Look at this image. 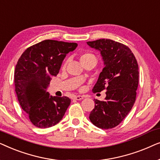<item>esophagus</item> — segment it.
<instances>
[{"mask_svg":"<svg viewBox=\"0 0 160 160\" xmlns=\"http://www.w3.org/2000/svg\"><path fill=\"white\" fill-rule=\"evenodd\" d=\"M83 98H84V96H82V95H76L73 97V99L76 100H82Z\"/></svg>","mask_w":160,"mask_h":160,"instance_id":"esophagus-1","label":"esophagus"}]
</instances>
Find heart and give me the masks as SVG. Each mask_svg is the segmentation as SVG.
I'll list each match as a JSON object with an SVG mask.
<instances>
[{
  "label": "heart",
  "instance_id": "b5f03b06",
  "mask_svg": "<svg viewBox=\"0 0 160 160\" xmlns=\"http://www.w3.org/2000/svg\"><path fill=\"white\" fill-rule=\"evenodd\" d=\"M79 60H80V62H82V64H84V63L89 62L96 63V62H97L96 56L93 53H92V52H82L79 56ZM65 67H66V62H65L64 64L62 65V68L65 69Z\"/></svg>",
  "mask_w": 160,
  "mask_h": 160
}]
</instances>
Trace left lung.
<instances>
[{
	"label": "left lung",
	"instance_id": "8db88e82",
	"mask_svg": "<svg viewBox=\"0 0 160 160\" xmlns=\"http://www.w3.org/2000/svg\"><path fill=\"white\" fill-rule=\"evenodd\" d=\"M99 50L105 67L92 89L94 93L106 90L104 101L97 99L89 119L101 129L115 128L132 109L138 86V65L130 48L111 39L87 42Z\"/></svg>",
	"mask_w": 160,
	"mask_h": 160
}]
</instances>
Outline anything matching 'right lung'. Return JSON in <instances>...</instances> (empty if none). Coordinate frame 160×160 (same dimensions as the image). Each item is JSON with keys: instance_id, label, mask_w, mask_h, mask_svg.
I'll return each mask as SVG.
<instances>
[{"instance_id": "obj_1", "label": "right lung", "mask_w": 160, "mask_h": 160, "mask_svg": "<svg viewBox=\"0 0 160 160\" xmlns=\"http://www.w3.org/2000/svg\"><path fill=\"white\" fill-rule=\"evenodd\" d=\"M77 46L44 40L28 47L17 61L14 71L17 99L37 128H47L59 123L71 104V99L65 96H50L47 88L52 76L58 74L66 54Z\"/></svg>"}]
</instances>
